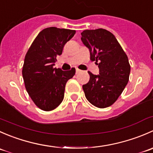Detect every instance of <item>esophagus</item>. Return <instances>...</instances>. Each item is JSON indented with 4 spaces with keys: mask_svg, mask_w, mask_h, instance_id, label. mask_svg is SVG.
I'll list each match as a JSON object with an SVG mask.
<instances>
[{
    "mask_svg": "<svg viewBox=\"0 0 153 153\" xmlns=\"http://www.w3.org/2000/svg\"><path fill=\"white\" fill-rule=\"evenodd\" d=\"M81 69H78V68H76V73H79V72H81Z\"/></svg>",
    "mask_w": 153,
    "mask_h": 153,
    "instance_id": "esophagus-1",
    "label": "esophagus"
}]
</instances>
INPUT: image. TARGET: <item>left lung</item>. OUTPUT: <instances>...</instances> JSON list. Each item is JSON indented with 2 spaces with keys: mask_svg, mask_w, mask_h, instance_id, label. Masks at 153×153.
I'll list each match as a JSON object with an SVG mask.
<instances>
[{
  "mask_svg": "<svg viewBox=\"0 0 153 153\" xmlns=\"http://www.w3.org/2000/svg\"><path fill=\"white\" fill-rule=\"evenodd\" d=\"M81 41L89 49L90 59L99 67V75L89 72V82L83 85L85 96L95 106L108 107L116 101L129 81L127 55L115 35L106 29L83 31Z\"/></svg>",
  "mask_w": 153,
  "mask_h": 153,
  "instance_id": "left-lung-1",
  "label": "left lung"
}]
</instances>
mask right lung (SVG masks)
Masks as SVG:
<instances>
[{"label":"right lung","mask_w":153,"mask_h":153,"mask_svg":"<svg viewBox=\"0 0 153 153\" xmlns=\"http://www.w3.org/2000/svg\"><path fill=\"white\" fill-rule=\"evenodd\" d=\"M75 34V30L49 27L35 38L27 52L22 75L25 87L35 105L51 111L61 104L68 80L75 74V69L63 71L54 68L57 56Z\"/></svg>","instance_id":"add662e5"}]
</instances>
